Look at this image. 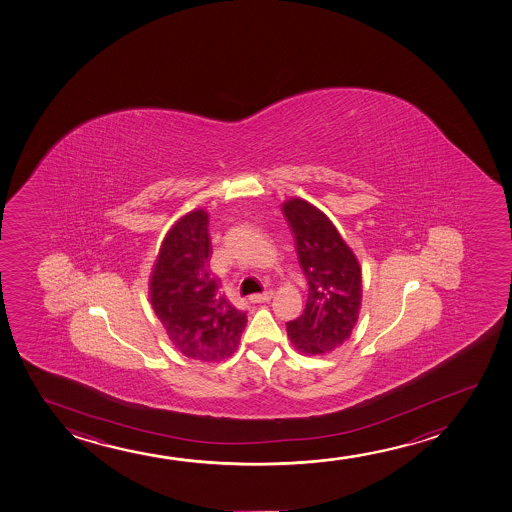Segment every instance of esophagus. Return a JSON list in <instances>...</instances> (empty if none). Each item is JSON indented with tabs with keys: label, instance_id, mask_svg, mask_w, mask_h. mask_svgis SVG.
<instances>
[{
	"label": "esophagus",
	"instance_id": "obj_1",
	"mask_svg": "<svg viewBox=\"0 0 512 512\" xmlns=\"http://www.w3.org/2000/svg\"><path fill=\"white\" fill-rule=\"evenodd\" d=\"M273 297V290H266L264 294H253L250 295V301L252 302H267Z\"/></svg>",
	"mask_w": 512,
	"mask_h": 512
}]
</instances>
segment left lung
<instances>
[{"instance_id":"left-lung-1","label":"left lung","mask_w":512,"mask_h":512,"mask_svg":"<svg viewBox=\"0 0 512 512\" xmlns=\"http://www.w3.org/2000/svg\"><path fill=\"white\" fill-rule=\"evenodd\" d=\"M283 215L294 234L308 301L287 323L290 341L306 355H323L350 337L362 301L360 264L327 215L304 199H288Z\"/></svg>"}]
</instances>
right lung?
I'll return each mask as SVG.
<instances>
[{"instance_id":"obj_1","label":"right lung","mask_w":512,"mask_h":512,"mask_svg":"<svg viewBox=\"0 0 512 512\" xmlns=\"http://www.w3.org/2000/svg\"><path fill=\"white\" fill-rule=\"evenodd\" d=\"M208 213L190 211L162 241L150 278V302L185 357L218 362L238 350L246 311L236 308L210 271Z\"/></svg>"}]
</instances>
